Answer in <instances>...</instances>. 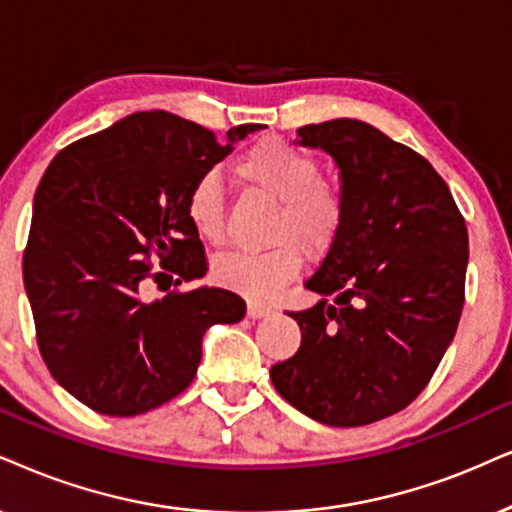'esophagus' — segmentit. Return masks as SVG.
I'll return each instance as SVG.
<instances>
[{
  "label": "esophagus",
  "instance_id": "34e87169",
  "mask_svg": "<svg viewBox=\"0 0 512 512\" xmlns=\"http://www.w3.org/2000/svg\"><path fill=\"white\" fill-rule=\"evenodd\" d=\"M271 312L269 304L257 302V300H248V316L250 319H260V316H267Z\"/></svg>",
  "mask_w": 512,
  "mask_h": 512
}]
</instances>
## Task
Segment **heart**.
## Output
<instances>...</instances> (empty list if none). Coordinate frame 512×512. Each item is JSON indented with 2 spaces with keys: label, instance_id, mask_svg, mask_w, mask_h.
<instances>
[{
  "label": "heart",
  "instance_id": "heart-1",
  "mask_svg": "<svg viewBox=\"0 0 512 512\" xmlns=\"http://www.w3.org/2000/svg\"><path fill=\"white\" fill-rule=\"evenodd\" d=\"M245 184L278 200L269 226L274 248L262 252H226L212 264V276L226 288L267 300L286 286L302 267V250L321 255L335 243L345 224V200L321 179V165L312 153L281 137L252 144L234 163ZM186 219L208 243L224 236V191L215 172H205L186 193Z\"/></svg>",
  "mask_w": 512,
  "mask_h": 512
}]
</instances>
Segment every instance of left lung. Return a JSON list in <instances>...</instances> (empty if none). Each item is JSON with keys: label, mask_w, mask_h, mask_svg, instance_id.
Listing matches in <instances>:
<instances>
[{"label": "left lung", "mask_w": 512, "mask_h": 512, "mask_svg": "<svg viewBox=\"0 0 512 512\" xmlns=\"http://www.w3.org/2000/svg\"><path fill=\"white\" fill-rule=\"evenodd\" d=\"M340 167L345 224L304 281L321 300L290 312L300 349L271 383L304 416L359 428L411 404L454 340L465 300L468 229L423 155L366 122L297 129Z\"/></svg>", "instance_id": "obj_1"}]
</instances>
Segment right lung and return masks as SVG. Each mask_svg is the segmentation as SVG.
<instances>
[{
  "mask_svg": "<svg viewBox=\"0 0 512 512\" xmlns=\"http://www.w3.org/2000/svg\"><path fill=\"white\" fill-rule=\"evenodd\" d=\"M260 127L229 129L222 146L179 115L134 113L49 163L23 283L44 364L92 411L125 418L163 406L193 383L205 328L245 316L231 290L179 288L208 271L184 203L193 181ZM153 287L168 293L148 301Z\"/></svg>",
  "mask_w": 512,
  "mask_h": 512,
  "instance_id": "add662e5",
  "label": "right lung"
}]
</instances>
